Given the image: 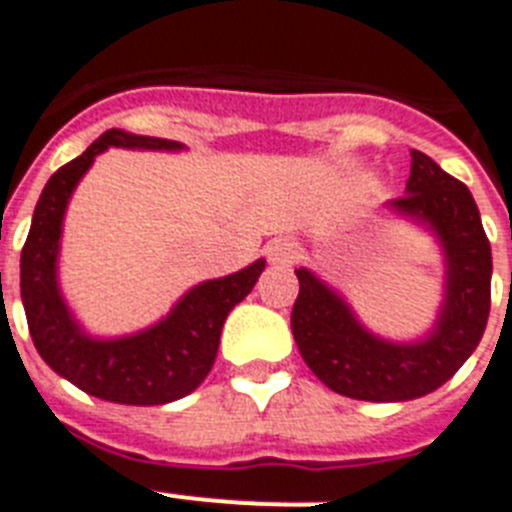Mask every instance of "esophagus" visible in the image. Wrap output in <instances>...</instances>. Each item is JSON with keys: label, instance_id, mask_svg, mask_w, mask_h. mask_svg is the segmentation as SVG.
Masks as SVG:
<instances>
[{"label": "esophagus", "instance_id": "obj_1", "mask_svg": "<svg viewBox=\"0 0 512 512\" xmlns=\"http://www.w3.org/2000/svg\"><path fill=\"white\" fill-rule=\"evenodd\" d=\"M265 255H268V263L276 265V268H286V265L294 263L297 257V244L292 239H273L265 247Z\"/></svg>", "mask_w": 512, "mask_h": 512}]
</instances>
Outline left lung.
Returning a JSON list of instances; mask_svg holds the SVG:
<instances>
[{
  "label": "left lung",
  "mask_w": 512,
  "mask_h": 512,
  "mask_svg": "<svg viewBox=\"0 0 512 512\" xmlns=\"http://www.w3.org/2000/svg\"><path fill=\"white\" fill-rule=\"evenodd\" d=\"M410 178L386 213L431 236L442 255V302L415 339L376 334L336 286L305 265L292 334L307 368L336 394L365 402H407L450 381L484 336L492 289V247L468 186L410 149Z\"/></svg>",
  "instance_id": "obj_1"
}]
</instances>
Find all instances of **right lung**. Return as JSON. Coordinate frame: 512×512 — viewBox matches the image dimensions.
Masks as SVG:
<instances>
[{
  "label": "right lung",
  "instance_id": "right-lung-1",
  "mask_svg": "<svg viewBox=\"0 0 512 512\" xmlns=\"http://www.w3.org/2000/svg\"><path fill=\"white\" fill-rule=\"evenodd\" d=\"M110 147L184 152L181 141L112 128L81 157L62 165L41 191L20 255V297L41 360L81 392L118 405H168L191 394L215 363L220 331L265 270V257L220 278L199 281L160 321L134 334L97 336L70 310L60 284L62 226L73 191Z\"/></svg>",
  "mask_w": 512,
  "mask_h": 512
}]
</instances>
